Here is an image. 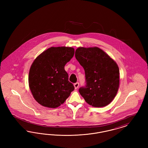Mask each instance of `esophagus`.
I'll return each mask as SVG.
<instances>
[{"label": "esophagus", "instance_id": "obj_1", "mask_svg": "<svg viewBox=\"0 0 148 148\" xmlns=\"http://www.w3.org/2000/svg\"><path fill=\"white\" fill-rule=\"evenodd\" d=\"M79 83L78 82L75 83V84H74V87H75V89H77V88L79 87Z\"/></svg>", "mask_w": 148, "mask_h": 148}]
</instances>
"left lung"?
I'll use <instances>...</instances> for the list:
<instances>
[{
    "mask_svg": "<svg viewBox=\"0 0 148 148\" xmlns=\"http://www.w3.org/2000/svg\"><path fill=\"white\" fill-rule=\"evenodd\" d=\"M75 58L84 68L85 85L79 89L85 101L94 107L110 104L119 89V69L118 65L98 47H79Z\"/></svg>",
    "mask_w": 148,
    "mask_h": 148,
    "instance_id": "8db88e82",
    "label": "left lung"
}]
</instances>
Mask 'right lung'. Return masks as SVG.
<instances>
[{
  "label": "right lung",
  "mask_w": 148,
  "mask_h": 148,
  "mask_svg": "<svg viewBox=\"0 0 148 148\" xmlns=\"http://www.w3.org/2000/svg\"><path fill=\"white\" fill-rule=\"evenodd\" d=\"M74 54L73 48L51 47L35 59L29 71V85L34 98L40 105L57 108L74 90L64 69Z\"/></svg>",
  "instance_id": "right-lung-1"
}]
</instances>
